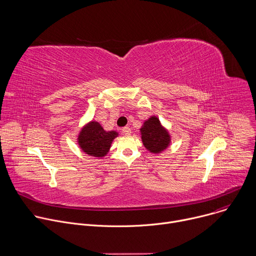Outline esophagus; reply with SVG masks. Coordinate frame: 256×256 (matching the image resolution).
<instances>
[{"label":"esophagus","instance_id":"obj_1","mask_svg":"<svg viewBox=\"0 0 256 256\" xmlns=\"http://www.w3.org/2000/svg\"><path fill=\"white\" fill-rule=\"evenodd\" d=\"M122 134H126V136H130V134H132L130 128H128V126L124 128L122 130Z\"/></svg>","mask_w":256,"mask_h":256}]
</instances>
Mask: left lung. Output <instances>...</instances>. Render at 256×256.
I'll list each match as a JSON object with an SVG mask.
<instances>
[{
	"mask_svg": "<svg viewBox=\"0 0 256 256\" xmlns=\"http://www.w3.org/2000/svg\"><path fill=\"white\" fill-rule=\"evenodd\" d=\"M140 130L144 148L151 153L159 154L170 144V134L161 126L157 116H151L148 120H146Z\"/></svg>",
	"mask_w": 256,
	"mask_h": 256,
	"instance_id": "1",
	"label": "left lung"
}]
</instances>
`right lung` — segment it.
I'll return each instance as SVG.
<instances>
[{
    "instance_id": "obj_1",
    "label": "right lung",
    "mask_w": 256,
    "mask_h": 256,
    "mask_svg": "<svg viewBox=\"0 0 256 256\" xmlns=\"http://www.w3.org/2000/svg\"><path fill=\"white\" fill-rule=\"evenodd\" d=\"M118 136L116 132H106L99 122H91L81 130L78 136V144L86 154L94 157H104Z\"/></svg>"
}]
</instances>
